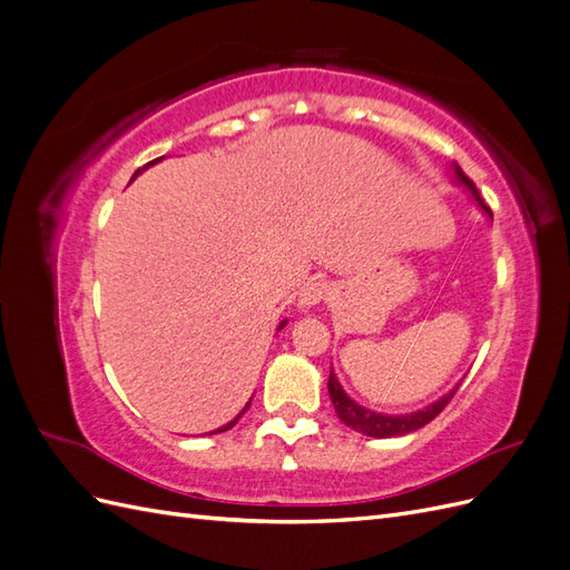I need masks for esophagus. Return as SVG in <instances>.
I'll use <instances>...</instances> for the list:
<instances>
[{
    "instance_id": "obj_1",
    "label": "esophagus",
    "mask_w": 570,
    "mask_h": 570,
    "mask_svg": "<svg viewBox=\"0 0 570 570\" xmlns=\"http://www.w3.org/2000/svg\"><path fill=\"white\" fill-rule=\"evenodd\" d=\"M331 295H333L331 283H321V281L306 283V285L302 287V292H299V297H297V308H299V312L308 314V312H314V308H316L321 302H325Z\"/></svg>"
}]
</instances>
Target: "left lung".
I'll return each mask as SVG.
<instances>
[{
  "mask_svg": "<svg viewBox=\"0 0 570 570\" xmlns=\"http://www.w3.org/2000/svg\"><path fill=\"white\" fill-rule=\"evenodd\" d=\"M450 168H452V183L463 187V193H469L471 199L475 202L478 209L492 220V212L488 209L485 202L480 199L473 180L463 174L459 164H452ZM459 385L461 383H456L450 392H444L440 400H435L433 404H428L423 409H416V411H411V413H383V411H373L368 406H361L356 400H352V396L344 392V387L340 385L335 371H331V377H327V392H331V402L335 406L337 419L347 428L356 430V433L366 435V438H377V440L409 435V433H413V430H419L425 423L433 421L438 413L446 404H450V400L454 396V392L459 390Z\"/></svg>",
  "mask_w": 570,
  "mask_h": 570,
  "instance_id": "1",
  "label": "left lung"
}]
</instances>
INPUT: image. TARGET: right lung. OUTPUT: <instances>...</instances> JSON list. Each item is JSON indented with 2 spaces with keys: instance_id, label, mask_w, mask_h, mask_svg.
<instances>
[{
  "instance_id": "obj_1",
  "label": "right lung",
  "mask_w": 570,
  "mask_h": 570,
  "mask_svg": "<svg viewBox=\"0 0 570 570\" xmlns=\"http://www.w3.org/2000/svg\"><path fill=\"white\" fill-rule=\"evenodd\" d=\"M161 159H164V157H159V159H154V161H149V164H147V166H142V168H137V170H135V176H132V180H135V178H137V176H140V174H142V170H147V168H149V166H154V164H159V161H161ZM285 325H287V321H281V325H278V331H283V327H285ZM249 404H252V400H249V402H247V404H245V409H243V411H239V413H237V416H235V419H233V421H228V423H226V425H220V428H216V430H212V433H209V435H216V433H226V430H230V428H233V425H235V423H237V421H239V416H243V413H245V411H247V409H249Z\"/></svg>"
}]
</instances>
